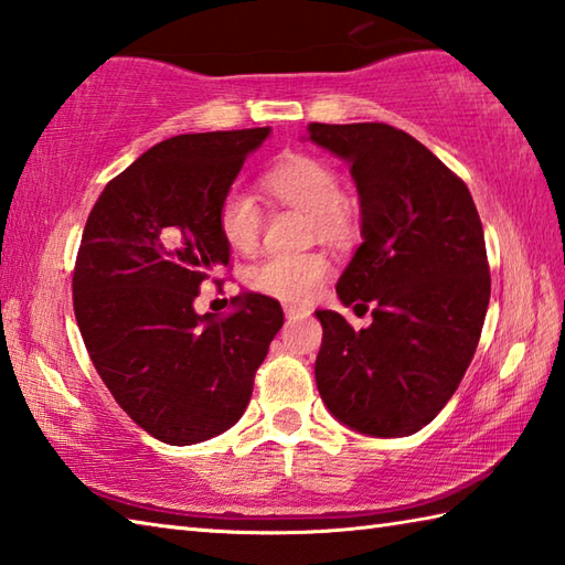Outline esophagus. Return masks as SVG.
I'll list each match as a JSON object with an SVG mask.
<instances>
[{
  "label": "esophagus",
  "mask_w": 565,
  "mask_h": 565,
  "mask_svg": "<svg viewBox=\"0 0 565 565\" xmlns=\"http://www.w3.org/2000/svg\"><path fill=\"white\" fill-rule=\"evenodd\" d=\"M284 313H286V318H301V316H309V311L301 309V306H294V303H286V306H284Z\"/></svg>",
  "instance_id": "34e87169"
}]
</instances>
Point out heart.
<instances>
[{
  "label": "heart",
  "mask_w": 565,
  "mask_h": 565,
  "mask_svg": "<svg viewBox=\"0 0 565 565\" xmlns=\"http://www.w3.org/2000/svg\"><path fill=\"white\" fill-rule=\"evenodd\" d=\"M264 184L274 198L299 207L316 220V230L326 239H341L348 230L343 210V188L335 170L311 156H289L266 172ZM224 242L234 252L249 254L262 234L259 204L249 192L232 188L224 192L217 210ZM328 259L318 252L274 254L254 264L247 281L254 291L271 299L303 303L316 296L328 276Z\"/></svg>",
  "instance_id": "b5f03b06"
}]
</instances>
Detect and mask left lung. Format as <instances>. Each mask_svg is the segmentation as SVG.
<instances>
[{"label": "left lung", "mask_w": 565, "mask_h": 565, "mask_svg": "<svg viewBox=\"0 0 565 565\" xmlns=\"http://www.w3.org/2000/svg\"><path fill=\"white\" fill-rule=\"evenodd\" d=\"M303 140L351 168L363 242L335 294L355 309L373 303L361 331L316 311L318 393L355 433L415 435L455 395L484 326L491 281L475 200L423 142L385 122H311Z\"/></svg>", "instance_id": "left-lung-1"}]
</instances>
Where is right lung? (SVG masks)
I'll return each mask as SVG.
<instances>
[{
    "instance_id": "add662e5",
    "label": "right lung",
    "mask_w": 565,
    "mask_h": 565,
    "mask_svg": "<svg viewBox=\"0 0 565 565\" xmlns=\"http://www.w3.org/2000/svg\"><path fill=\"white\" fill-rule=\"evenodd\" d=\"M271 128L188 132L110 180L88 214L74 311L100 381L130 419L168 445L222 435L249 405L279 333V301L247 294L237 313L194 311L200 284L230 264L217 210Z\"/></svg>"
}]
</instances>
